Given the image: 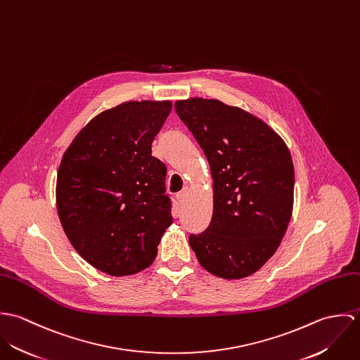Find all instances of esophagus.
I'll list each match as a JSON object with an SVG mask.
<instances>
[{
    "label": "esophagus",
    "instance_id": "esophagus-1",
    "mask_svg": "<svg viewBox=\"0 0 360 360\" xmlns=\"http://www.w3.org/2000/svg\"><path fill=\"white\" fill-rule=\"evenodd\" d=\"M188 193H190V190L187 188V187H184L177 195H176V198H177V201L179 202H184L186 200H187V197H188Z\"/></svg>",
    "mask_w": 360,
    "mask_h": 360
}]
</instances>
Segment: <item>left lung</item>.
<instances>
[{
    "mask_svg": "<svg viewBox=\"0 0 360 360\" xmlns=\"http://www.w3.org/2000/svg\"><path fill=\"white\" fill-rule=\"evenodd\" d=\"M204 150L213 214L188 243L209 273L233 280L260 269L278 248L294 204V165L284 141L251 113L217 100L174 103Z\"/></svg>",
    "mask_w": 360,
    "mask_h": 360,
    "instance_id": "left-lung-1",
    "label": "left lung"
}]
</instances>
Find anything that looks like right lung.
Segmentation results:
<instances>
[{"instance_id":"right-lung-1","label":"right lung","mask_w":360,"mask_h":360,"mask_svg":"<svg viewBox=\"0 0 360 360\" xmlns=\"http://www.w3.org/2000/svg\"><path fill=\"white\" fill-rule=\"evenodd\" d=\"M170 110V101L105 110L77 134L58 169L65 234L80 257L110 276L147 269L173 221L166 166L151 150Z\"/></svg>"}]
</instances>
